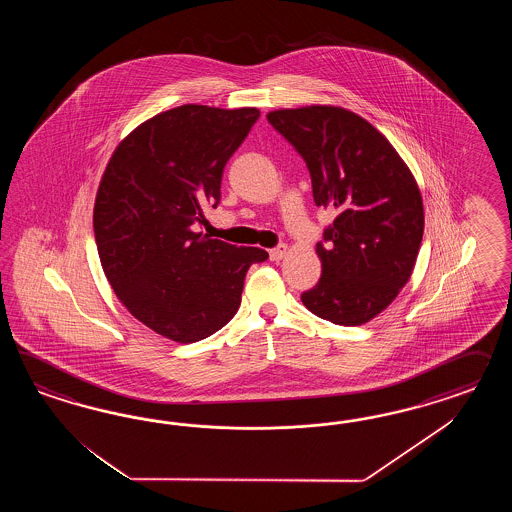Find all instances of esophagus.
I'll use <instances>...</instances> for the list:
<instances>
[{"instance_id": "obj_1", "label": "esophagus", "mask_w": 512, "mask_h": 512, "mask_svg": "<svg viewBox=\"0 0 512 512\" xmlns=\"http://www.w3.org/2000/svg\"><path fill=\"white\" fill-rule=\"evenodd\" d=\"M270 261H281L285 255H287V246L281 244L278 248L270 249Z\"/></svg>"}]
</instances>
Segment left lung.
I'll return each instance as SVG.
<instances>
[{"label": "left lung", "mask_w": 512, "mask_h": 512, "mask_svg": "<svg viewBox=\"0 0 512 512\" xmlns=\"http://www.w3.org/2000/svg\"><path fill=\"white\" fill-rule=\"evenodd\" d=\"M266 118L304 157L315 204L336 212L326 246L315 249L321 279L302 302L334 325H364L413 274L424 233L417 180L387 137L351 110L310 105Z\"/></svg>", "instance_id": "obj_1"}]
</instances>
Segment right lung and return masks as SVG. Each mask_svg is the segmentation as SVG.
Returning <instances> with one entry per match:
<instances>
[{
  "label": "right lung",
  "instance_id": "obj_1",
  "mask_svg": "<svg viewBox=\"0 0 512 512\" xmlns=\"http://www.w3.org/2000/svg\"><path fill=\"white\" fill-rule=\"evenodd\" d=\"M259 109L182 105L142 122L114 150L99 182L93 233L110 287L155 334L195 343L240 308L261 248H238L197 233L216 208L229 157Z\"/></svg>",
  "mask_w": 512,
  "mask_h": 512
}]
</instances>
